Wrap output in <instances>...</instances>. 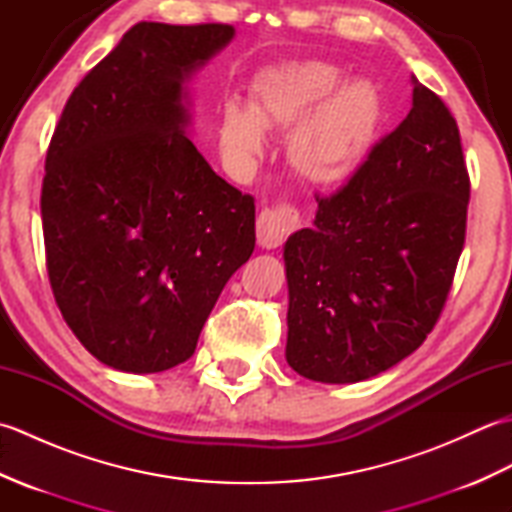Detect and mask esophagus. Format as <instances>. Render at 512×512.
Listing matches in <instances>:
<instances>
[{
	"mask_svg": "<svg viewBox=\"0 0 512 512\" xmlns=\"http://www.w3.org/2000/svg\"><path fill=\"white\" fill-rule=\"evenodd\" d=\"M301 226V215L292 204H277L257 217V242L262 248H277Z\"/></svg>",
	"mask_w": 512,
	"mask_h": 512,
	"instance_id": "esophagus-1",
	"label": "esophagus"
}]
</instances>
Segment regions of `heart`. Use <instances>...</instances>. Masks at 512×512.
<instances>
[{"instance_id": "1", "label": "heart", "mask_w": 512, "mask_h": 512, "mask_svg": "<svg viewBox=\"0 0 512 512\" xmlns=\"http://www.w3.org/2000/svg\"><path fill=\"white\" fill-rule=\"evenodd\" d=\"M325 61H292L266 70L248 96V110L228 103L220 116V145L237 162L264 149L262 129L295 130L288 156L314 182H334L361 165L383 123V96L372 81L343 83Z\"/></svg>"}]
</instances>
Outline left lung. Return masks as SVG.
<instances>
[{
	"label": "left lung",
	"mask_w": 512,
	"mask_h": 512,
	"mask_svg": "<svg viewBox=\"0 0 512 512\" xmlns=\"http://www.w3.org/2000/svg\"><path fill=\"white\" fill-rule=\"evenodd\" d=\"M469 195L458 123L413 79L405 121L284 246L288 365L343 385L416 352L449 297Z\"/></svg>",
	"instance_id": "8db88e82"
}]
</instances>
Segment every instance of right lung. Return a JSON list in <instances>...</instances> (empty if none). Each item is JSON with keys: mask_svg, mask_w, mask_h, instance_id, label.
Instances as JSON below:
<instances>
[{"mask_svg": "<svg viewBox=\"0 0 512 512\" xmlns=\"http://www.w3.org/2000/svg\"><path fill=\"white\" fill-rule=\"evenodd\" d=\"M228 24L140 21L85 74L54 129L41 187L46 268L94 358L156 374L191 358L226 281L255 250V200L191 140L182 83Z\"/></svg>", "mask_w": 512, "mask_h": 512, "instance_id": "add662e5", "label": "right lung"}]
</instances>
